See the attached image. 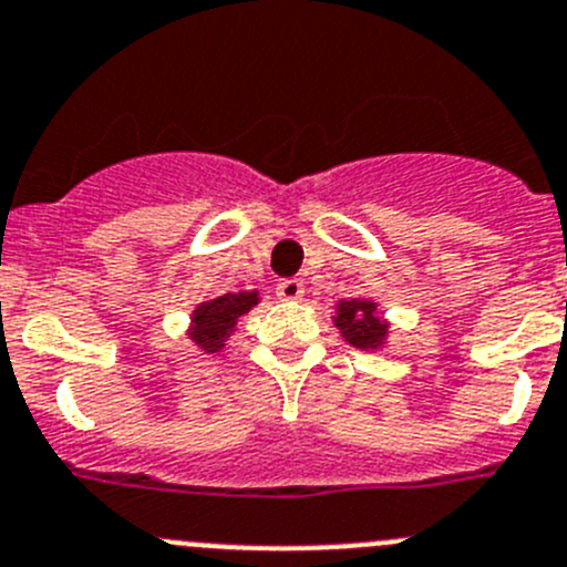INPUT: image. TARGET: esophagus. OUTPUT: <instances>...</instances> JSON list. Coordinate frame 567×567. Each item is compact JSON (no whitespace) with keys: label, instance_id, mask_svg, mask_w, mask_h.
<instances>
[{"label":"esophagus","instance_id":"obj_1","mask_svg":"<svg viewBox=\"0 0 567 567\" xmlns=\"http://www.w3.org/2000/svg\"><path fill=\"white\" fill-rule=\"evenodd\" d=\"M277 296L279 299H301L305 296V282L301 279H279Z\"/></svg>","mask_w":567,"mask_h":567}]
</instances>
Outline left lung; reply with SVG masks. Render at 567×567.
<instances>
[{
    "label": "left lung",
    "mask_w": 567,
    "mask_h": 567,
    "mask_svg": "<svg viewBox=\"0 0 567 567\" xmlns=\"http://www.w3.org/2000/svg\"><path fill=\"white\" fill-rule=\"evenodd\" d=\"M334 327L354 349H379L388 340V321L377 312V301L349 299L338 301L334 310Z\"/></svg>",
    "instance_id": "8db88e82"
}]
</instances>
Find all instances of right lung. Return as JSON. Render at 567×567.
I'll return each instance as SVG.
<instances>
[{
    "label": "right lung",
    "instance_id": "1",
    "mask_svg": "<svg viewBox=\"0 0 567 567\" xmlns=\"http://www.w3.org/2000/svg\"><path fill=\"white\" fill-rule=\"evenodd\" d=\"M257 301H260L257 290H240V293H224L210 301H202L190 316V340L205 354H216L227 346V338L235 332L238 318L246 316Z\"/></svg>",
    "mask_w": 567,
    "mask_h": 567
}]
</instances>
